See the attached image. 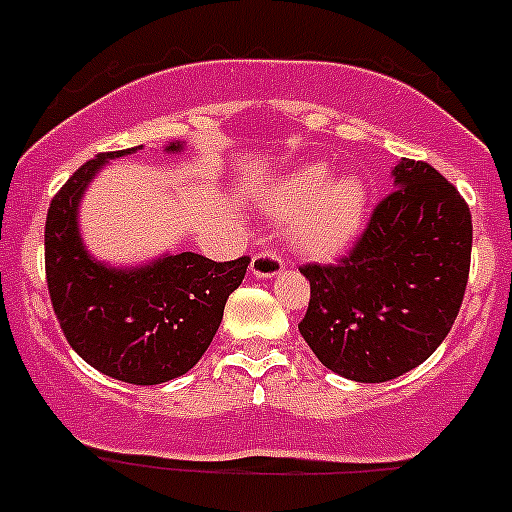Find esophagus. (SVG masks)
Returning <instances> with one entry per match:
<instances>
[{
	"label": "esophagus",
	"instance_id": "obj_1",
	"mask_svg": "<svg viewBox=\"0 0 512 512\" xmlns=\"http://www.w3.org/2000/svg\"><path fill=\"white\" fill-rule=\"evenodd\" d=\"M250 272L255 277H260V280H265V277L280 275V272H282V257L275 255V252H270V250L255 252V257H252V262H250Z\"/></svg>",
	"mask_w": 512,
	"mask_h": 512
}]
</instances>
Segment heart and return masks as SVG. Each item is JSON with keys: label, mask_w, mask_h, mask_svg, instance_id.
I'll use <instances>...</instances> for the list:
<instances>
[{"label": "heart", "mask_w": 512, "mask_h": 512, "mask_svg": "<svg viewBox=\"0 0 512 512\" xmlns=\"http://www.w3.org/2000/svg\"><path fill=\"white\" fill-rule=\"evenodd\" d=\"M272 217L290 220V242L302 255L330 257L350 245L365 217L367 192L357 177L330 180L325 165H305L262 197Z\"/></svg>", "instance_id": "1"}]
</instances>
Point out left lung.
I'll use <instances>...</instances> for the list:
<instances>
[{
  "instance_id": "obj_1",
  "label": "left lung",
  "mask_w": 512,
  "mask_h": 512,
  "mask_svg": "<svg viewBox=\"0 0 512 512\" xmlns=\"http://www.w3.org/2000/svg\"><path fill=\"white\" fill-rule=\"evenodd\" d=\"M393 177L345 257L300 267L310 280L300 335L322 365L355 382L393 380L428 360L468 285V202L428 162L403 160Z\"/></svg>"
}]
</instances>
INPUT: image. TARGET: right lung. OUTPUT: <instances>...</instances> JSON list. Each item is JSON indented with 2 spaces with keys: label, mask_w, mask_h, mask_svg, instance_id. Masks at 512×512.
Masks as SVG:
<instances>
[{
  "label": "right lung",
  "mask_w": 512,
  "mask_h": 512,
  "mask_svg": "<svg viewBox=\"0 0 512 512\" xmlns=\"http://www.w3.org/2000/svg\"><path fill=\"white\" fill-rule=\"evenodd\" d=\"M180 150V142L167 147ZM132 152H102L54 195L44 225V270L59 327L84 362L130 385H160L205 355L250 257L215 262L180 252L124 270L89 257L79 237V200L104 162Z\"/></svg>",
  "instance_id": "right-lung-1"
}]
</instances>
